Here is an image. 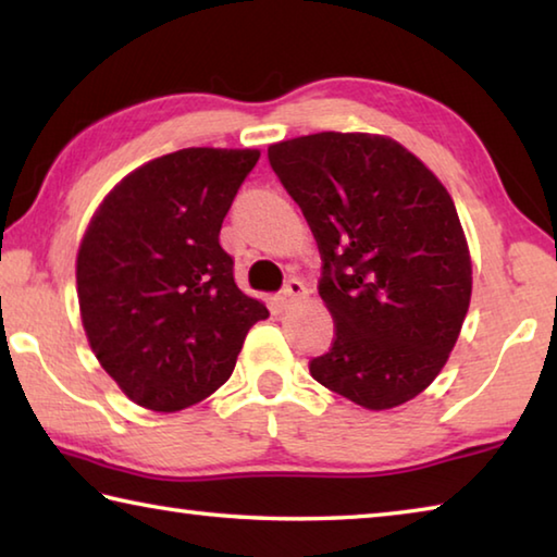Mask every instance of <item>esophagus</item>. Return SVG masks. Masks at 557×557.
Listing matches in <instances>:
<instances>
[{
  "mask_svg": "<svg viewBox=\"0 0 557 557\" xmlns=\"http://www.w3.org/2000/svg\"><path fill=\"white\" fill-rule=\"evenodd\" d=\"M307 297V287H305V282L301 280H297V277H292V280H287V285H285V289L280 292V307L282 309H289V307H295L297 301H301Z\"/></svg>",
  "mask_w": 557,
  "mask_h": 557,
  "instance_id": "1",
  "label": "esophagus"
}]
</instances>
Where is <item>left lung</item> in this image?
<instances>
[{
  "label": "left lung",
  "mask_w": 557,
  "mask_h": 557,
  "mask_svg": "<svg viewBox=\"0 0 557 557\" xmlns=\"http://www.w3.org/2000/svg\"><path fill=\"white\" fill-rule=\"evenodd\" d=\"M268 159L314 233L336 322L309 373L369 410L412 400L447 363L471 297L447 188L398 143L361 132L287 139Z\"/></svg>",
  "instance_id": "obj_1"
}]
</instances>
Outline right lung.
I'll use <instances>...</instances> for the list:
<instances>
[{"instance_id": "right-lung-1", "label": "right lung", "mask_w": 557, "mask_h": 557, "mask_svg": "<svg viewBox=\"0 0 557 557\" xmlns=\"http://www.w3.org/2000/svg\"><path fill=\"white\" fill-rule=\"evenodd\" d=\"M258 149L188 147L112 188L78 250L92 354L127 398L157 412L201 403L231 379L245 334L268 319L243 295L221 225Z\"/></svg>"}]
</instances>
